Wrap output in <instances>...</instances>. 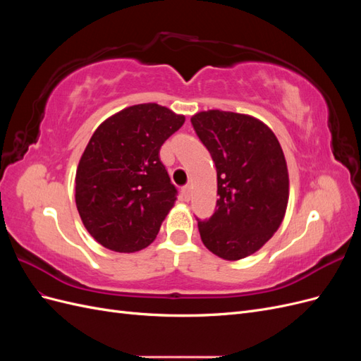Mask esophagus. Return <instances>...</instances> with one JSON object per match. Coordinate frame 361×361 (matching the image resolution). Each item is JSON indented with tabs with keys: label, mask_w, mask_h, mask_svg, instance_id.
<instances>
[{
	"label": "esophagus",
	"mask_w": 361,
	"mask_h": 361,
	"mask_svg": "<svg viewBox=\"0 0 361 361\" xmlns=\"http://www.w3.org/2000/svg\"><path fill=\"white\" fill-rule=\"evenodd\" d=\"M182 195H183V199L185 200H190V195H191V187L190 185H185V187H182Z\"/></svg>",
	"instance_id": "1"
}]
</instances>
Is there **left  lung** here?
Wrapping results in <instances>:
<instances>
[{
  "label": "left lung",
  "mask_w": 361,
  "mask_h": 361,
  "mask_svg": "<svg viewBox=\"0 0 361 361\" xmlns=\"http://www.w3.org/2000/svg\"><path fill=\"white\" fill-rule=\"evenodd\" d=\"M191 123L216 169V209L199 220L202 241L218 257L244 259L269 241L286 214L281 146L264 122L247 114L209 110L194 114Z\"/></svg>",
  "instance_id": "8db88e82"
}]
</instances>
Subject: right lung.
Wrapping results in <instances>:
<instances>
[{
  "instance_id": "obj_1",
  "label": "right lung",
  "mask_w": 361,
  "mask_h": 361,
  "mask_svg": "<svg viewBox=\"0 0 361 361\" xmlns=\"http://www.w3.org/2000/svg\"><path fill=\"white\" fill-rule=\"evenodd\" d=\"M183 122L166 106L140 104L94 130L76 169L75 202L105 248L134 253L154 243L178 195L159 149Z\"/></svg>"
}]
</instances>
